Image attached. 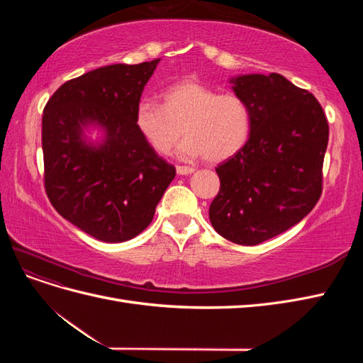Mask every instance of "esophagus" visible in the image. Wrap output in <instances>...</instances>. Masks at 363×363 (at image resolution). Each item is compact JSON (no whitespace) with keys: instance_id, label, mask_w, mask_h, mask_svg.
I'll return each instance as SVG.
<instances>
[{"instance_id":"esophagus-1","label":"esophagus","mask_w":363,"mask_h":363,"mask_svg":"<svg viewBox=\"0 0 363 363\" xmlns=\"http://www.w3.org/2000/svg\"><path fill=\"white\" fill-rule=\"evenodd\" d=\"M194 171L195 169L192 167H177V174H180V175H189Z\"/></svg>"}]
</instances>
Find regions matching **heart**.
Wrapping results in <instances>:
<instances>
[{"mask_svg": "<svg viewBox=\"0 0 363 363\" xmlns=\"http://www.w3.org/2000/svg\"><path fill=\"white\" fill-rule=\"evenodd\" d=\"M163 104L142 100L135 121L140 135L159 155L168 152L182 138L177 155L194 160H227L245 145L251 130L247 103L233 92L218 94L199 80H184L162 92Z\"/></svg>", "mask_w": 363, "mask_h": 363, "instance_id": "heart-1", "label": "heart"}]
</instances>
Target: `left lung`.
Masks as SVG:
<instances>
[{
    "label": "left lung",
    "instance_id": "1",
    "mask_svg": "<svg viewBox=\"0 0 363 363\" xmlns=\"http://www.w3.org/2000/svg\"><path fill=\"white\" fill-rule=\"evenodd\" d=\"M230 83L250 108L251 130L216 167L221 186L208 218L223 238L257 245L298 224L320 200L328 124L316 98L280 74Z\"/></svg>",
    "mask_w": 363,
    "mask_h": 363
}]
</instances>
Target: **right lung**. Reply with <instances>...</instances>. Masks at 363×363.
Instances as JSON below:
<instances>
[{"instance_id": "right-lung-1", "label": "right lung", "mask_w": 363, "mask_h": 363, "mask_svg": "<svg viewBox=\"0 0 363 363\" xmlns=\"http://www.w3.org/2000/svg\"><path fill=\"white\" fill-rule=\"evenodd\" d=\"M160 59L108 65L63 83L42 116L43 182L52 207L103 242H124L150 225L175 168L136 127L140 95ZM105 131L100 145L84 128Z\"/></svg>"}]
</instances>
